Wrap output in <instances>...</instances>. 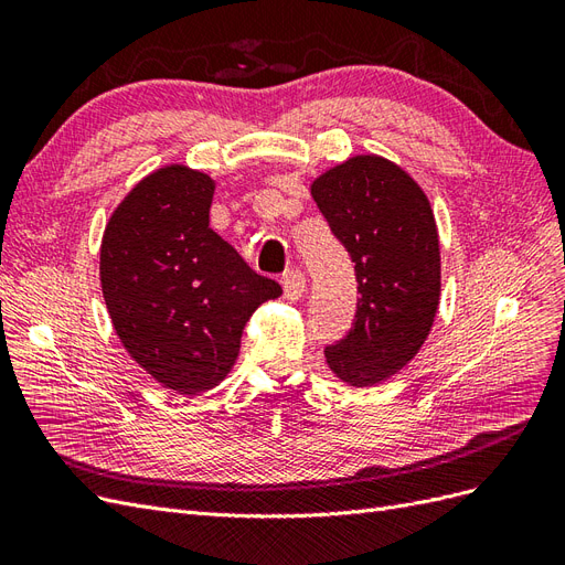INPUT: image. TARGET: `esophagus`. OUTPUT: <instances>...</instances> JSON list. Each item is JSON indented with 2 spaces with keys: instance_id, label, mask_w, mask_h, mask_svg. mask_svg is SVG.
Returning <instances> with one entry per match:
<instances>
[{
  "instance_id": "1",
  "label": "esophagus",
  "mask_w": 565,
  "mask_h": 565,
  "mask_svg": "<svg viewBox=\"0 0 565 565\" xmlns=\"http://www.w3.org/2000/svg\"><path fill=\"white\" fill-rule=\"evenodd\" d=\"M280 282H282V289H285V297L289 301H297L306 289V278H303L301 270H287Z\"/></svg>"
}]
</instances>
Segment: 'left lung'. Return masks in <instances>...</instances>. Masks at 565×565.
<instances>
[{
  "label": "left lung",
  "instance_id": "8db88e82",
  "mask_svg": "<svg viewBox=\"0 0 565 565\" xmlns=\"http://www.w3.org/2000/svg\"><path fill=\"white\" fill-rule=\"evenodd\" d=\"M311 195L349 252L358 297L349 332L324 347L337 377L380 384L409 363L429 334L440 295L431 204L401 167L351 158L313 181Z\"/></svg>",
  "mask_w": 565,
  "mask_h": 565
}]
</instances>
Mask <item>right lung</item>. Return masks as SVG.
Returning a JSON list of instances; mask_svg holds the SVG:
<instances>
[{"mask_svg": "<svg viewBox=\"0 0 565 565\" xmlns=\"http://www.w3.org/2000/svg\"><path fill=\"white\" fill-rule=\"evenodd\" d=\"M212 195L207 174L164 167L115 210L100 247V285L119 339L179 393L224 380L256 306L282 295L210 228Z\"/></svg>", "mask_w": 565, "mask_h": 565, "instance_id": "1", "label": "right lung"}]
</instances>
